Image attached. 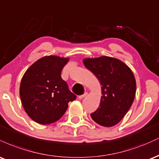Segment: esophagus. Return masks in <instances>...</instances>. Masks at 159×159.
Instances as JSON below:
<instances>
[{"label": "esophagus", "instance_id": "1", "mask_svg": "<svg viewBox=\"0 0 159 159\" xmlns=\"http://www.w3.org/2000/svg\"><path fill=\"white\" fill-rule=\"evenodd\" d=\"M87 94H88V93H87V92H85L83 95H81V96H78V98H79V99H82V98H84V97H86V96H87Z\"/></svg>", "mask_w": 159, "mask_h": 159}]
</instances>
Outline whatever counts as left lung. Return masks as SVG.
Returning <instances> with one entry per match:
<instances>
[{
  "mask_svg": "<svg viewBox=\"0 0 159 159\" xmlns=\"http://www.w3.org/2000/svg\"><path fill=\"white\" fill-rule=\"evenodd\" d=\"M84 65L97 77L102 85L99 107L90 114L98 125H116L132 106L136 93V81L132 71L123 61L102 56L84 58Z\"/></svg>",
  "mask_w": 159,
  "mask_h": 159,
  "instance_id": "1",
  "label": "left lung"
}]
</instances>
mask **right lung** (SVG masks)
I'll use <instances>...</instances> for the list:
<instances>
[{"label": "right lung", "mask_w": 159, "mask_h": 159, "mask_svg": "<svg viewBox=\"0 0 159 159\" xmlns=\"http://www.w3.org/2000/svg\"><path fill=\"white\" fill-rule=\"evenodd\" d=\"M69 57L45 56L27 69L20 84L21 104L36 123L51 124L61 119L69 102L76 96L61 78V71Z\"/></svg>", "instance_id": "obj_1"}]
</instances>
